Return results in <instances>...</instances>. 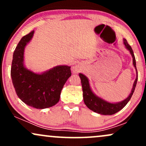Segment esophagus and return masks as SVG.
Here are the masks:
<instances>
[{"label":"esophagus","mask_w":146,"mask_h":146,"mask_svg":"<svg viewBox=\"0 0 146 146\" xmlns=\"http://www.w3.org/2000/svg\"><path fill=\"white\" fill-rule=\"evenodd\" d=\"M80 67H79L78 65H75V66L72 67V71H73V73H78V72H80Z\"/></svg>","instance_id":"esophagus-1"}]
</instances>
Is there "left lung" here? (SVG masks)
Segmentation results:
<instances>
[{
	"label": "left lung",
	"instance_id": "obj_1",
	"mask_svg": "<svg viewBox=\"0 0 146 146\" xmlns=\"http://www.w3.org/2000/svg\"><path fill=\"white\" fill-rule=\"evenodd\" d=\"M123 44L125 45V47L127 50L130 51V53L132 57V64L134 67L135 68L137 73V77L134 82L133 86L131 90V93L128 95V97L124 100L121 102H115V103H112L106 100H104L100 97H99L91 89V87L90 86L89 80L86 75H84L82 73H80V80H81L82 86L83 90V98L84 102L86 106L89 108L90 110H93L95 113L98 114H101L104 115H111L113 114H115L119 110H121L125 105L128 104V102L130 101L131 99V97L135 91V87H136L137 80H138V74H137V70L136 67V60H135V55L134 52L132 51L131 46H130L127 42V40L125 39H123Z\"/></svg>",
	"mask_w": 146,
	"mask_h": 146
}]
</instances>
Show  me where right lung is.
<instances>
[{
    "label": "right lung",
    "mask_w": 146,
    "mask_h": 146,
    "mask_svg": "<svg viewBox=\"0 0 146 146\" xmlns=\"http://www.w3.org/2000/svg\"><path fill=\"white\" fill-rule=\"evenodd\" d=\"M34 31L23 36L13 54L11 77L16 93L29 106L44 109L56 105L60 100L64 85L71 75V66L59 65L38 73L26 68L24 53L32 40Z\"/></svg>",
    "instance_id": "right-lung-1"
}]
</instances>
